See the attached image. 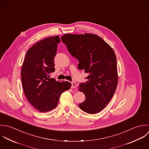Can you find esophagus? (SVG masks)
I'll return each mask as SVG.
<instances>
[{"instance_id":"34e87169","label":"esophagus","mask_w":149,"mask_h":149,"mask_svg":"<svg viewBox=\"0 0 149 149\" xmlns=\"http://www.w3.org/2000/svg\"><path fill=\"white\" fill-rule=\"evenodd\" d=\"M76 84L74 82H71V88L72 89H75L76 88Z\"/></svg>"}]
</instances>
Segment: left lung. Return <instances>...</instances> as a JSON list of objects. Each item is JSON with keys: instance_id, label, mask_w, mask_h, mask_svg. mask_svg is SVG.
<instances>
[{"instance_id": "8db88e82", "label": "left lung", "mask_w": 149, "mask_h": 149, "mask_svg": "<svg viewBox=\"0 0 149 149\" xmlns=\"http://www.w3.org/2000/svg\"><path fill=\"white\" fill-rule=\"evenodd\" d=\"M61 40L70 54L79 61L78 68L89 74L88 81L79 85V90L85 95V101L79 104L80 109L89 114L98 113L109 103L118 85L114 51L94 34H67Z\"/></svg>"}]
</instances>
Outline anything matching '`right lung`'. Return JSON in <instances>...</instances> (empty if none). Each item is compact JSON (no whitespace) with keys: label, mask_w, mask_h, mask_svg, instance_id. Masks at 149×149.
Instances as JSON below:
<instances>
[{"label":"right lung","mask_w":149,"mask_h":149,"mask_svg":"<svg viewBox=\"0 0 149 149\" xmlns=\"http://www.w3.org/2000/svg\"><path fill=\"white\" fill-rule=\"evenodd\" d=\"M60 42L58 36L37 42L27 51L22 66L21 80L25 96L41 112L55 108L61 94L71 86L67 81L60 82L49 78V74L55 71L54 58Z\"/></svg>","instance_id":"obj_1"}]
</instances>
